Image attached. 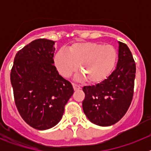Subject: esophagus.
I'll return each mask as SVG.
<instances>
[{
    "label": "esophagus",
    "mask_w": 151,
    "mask_h": 151,
    "mask_svg": "<svg viewBox=\"0 0 151 151\" xmlns=\"http://www.w3.org/2000/svg\"><path fill=\"white\" fill-rule=\"evenodd\" d=\"M73 88H74L75 91H77V90H79L81 88H80V86H78V85H76V84H73Z\"/></svg>",
    "instance_id": "1"
}]
</instances>
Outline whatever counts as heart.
Segmentation results:
<instances>
[{"instance_id": "1", "label": "heart", "mask_w": 151, "mask_h": 151, "mask_svg": "<svg viewBox=\"0 0 151 151\" xmlns=\"http://www.w3.org/2000/svg\"><path fill=\"white\" fill-rule=\"evenodd\" d=\"M116 61L115 47L95 42L75 43L68 50H58L54 57L55 66L62 76H72L78 65L82 73L77 75V79H88L93 84L104 81L113 72Z\"/></svg>"}]
</instances>
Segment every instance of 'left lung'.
I'll return each instance as SVG.
<instances>
[{
	"instance_id": "obj_1",
	"label": "left lung",
	"mask_w": 151,
	"mask_h": 151,
	"mask_svg": "<svg viewBox=\"0 0 151 151\" xmlns=\"http://www.w3.org/2000/svg\"><path fill=\"white\" fill-rule=\"evenodd\" d=\"M118 61L114 71L103 82L82 90V108L92 123L114 125L123 117L131 104L135 78V63L125 44L119 41Z\"/></svg>"
}]
</instances>
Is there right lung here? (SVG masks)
I'll return each mask as SVG.
<instances>
[{"label": "right lung", "instance_id": "1", "mask_svg": "<svg viewBox=\"0 0 151 151\" xmlns=\"http://www.w3.org/2000/svg\"><path fill=\"white\" fill-rule=\"evenodd\" d=\"M54 41L35 40L17 52L10 73L16 106L26 123L46 130L61 120L74 90L54 66Z\"/></svg>", "mask_w": 151, "mask_h": 151}]
</instances>
